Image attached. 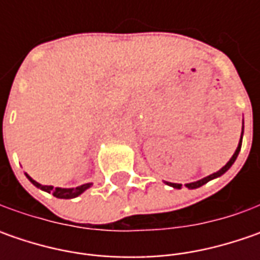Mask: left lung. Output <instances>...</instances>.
<instances>
[{
  "mask_svg": "<svg viewBox=\"0 0 260 260\" xmlns=\"http://www.w3.org/2000/svg\"><path fill=\"white\" fill-rule=\"evenodd\" d=\"M242 136H243V132H242ZM240 147H242V137H240V142H239V146H237V149H236L235 155L232 156V159L225 164L218 172H215V174L210 175V176H205V178H203V179H200V181H197V182H191V184H186L185 186L186 188H189V189H195V188H200V186H203L204 184H207L208 181H211V179H214V178H218V176H221V175L224 174V172H227L229 169H230V166L235 164V160L237 159V155H239V152H240ZM168 185H171V186H174V188H181L182 185L181 184H172V182H166Z\"/></svg>",
  "mask_w": 260,
  "mask_h": 260,
  "instance_id": "left-lung-1",
  "label": "left lung"
}]
</instances>
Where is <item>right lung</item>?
I'll return each instance as SVG.
<instances>
[{
	"instance_id": "obj_1",
	"label": "right lung",
	"mask_w": 260,
	"mask_h": 260,
	"mask_svg": "<svg viewBox=\"0 0 260 260\" xmlns=\"http://www.w3.org/2000/svg\"><path fill=\"white\" fill-rule=\"evenodd\" d=\"M25 176H27V178H28V181L35 185V186H37V188L43 189V191H46V192H52V194L55 195L56 198H65V200L75 198V197L82 194L85 189H88V188L92 185V184H84V185H81V186H76V188H53L52 185H42V184H39V182H36L35 179H33V178H30L27 174H25Z\"/></svg>"
}]
</instances>
